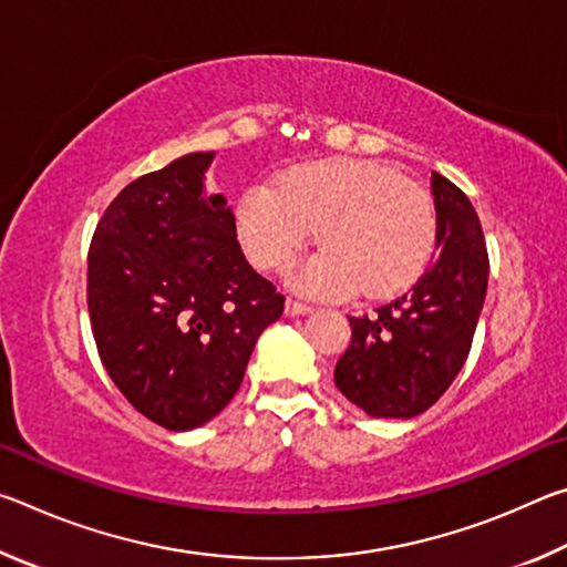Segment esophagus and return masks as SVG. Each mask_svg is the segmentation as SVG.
I'll list each match as a JSON object with an SVG mask.
<instances>
[{
	"label": "esophagus",
	"instance_id": "34e87169",
	"mask_svg": "<svg viewBox=\"0 0 567 567\" xmlns=\"http://www.w3.org/2000/svg\"><path fill=\"white\" fill-rule=\"evenodd\" d=\"M310 312H312L310 305H302V302H297V300H287L285 302V315H287V318H300V315H310Z\"/></svg>",
	"mask_w": 567,
	"mask_h": 567
}]
</instances>
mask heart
<instances>
[{"mask_svg":"<svg viewBox=\"0 0 567 567\" xmlns=\"http://www.w3.org/2000/svg\"><path fill=\"white\" fill-rule=\"evenodd\" d=\"M247 260L275 270L318 235L324 245L287 272L312 297L392 295L417 280L435 249L437 215L415 179L368 159H322L247 187L235 207Z\"/></svg>","mask_w":567,"mask_h":567,"instance_id":"1","label":"heart"}]
</instances>
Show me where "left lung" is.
I'll return each instance as SVG.
<instances>
[{
    "instance_id": "obj_1",
    "label": "left lung",
    "mask_w": 567,
    "mask_h": 567,
    "mask_svg": "<svg viewBox=\"0 0 567 567\" xmlns=\"http://www.w3.org/2000/svg\"><path fill=\"white\" fill-rule=\"evenodd\" d=\"M435 262L410 290L364 318L334 385L370 417H415L435 405L463 368L487 292V249L467 195L433 172Z\"/></svg>"
}]
</instances>
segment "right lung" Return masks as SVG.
<instances>
[{
  "mask_svg": "<svg viewBox=\"0 0 567 567\" xmlns=\"http://www.w3.org/2000/svg\"><path fill=\"white\" fill-rule=\"evenodd\" d=\"M215 152H189L130 182L92 237L87 305L102 364L157 425L185 433L243 385L285 297L237 243L233 207L207 192Z\"/></svg>",
  "mask_w": 567,
  "mask_h": 567,
  "instance_id": "1",
  "label": "right lung"
}]
</instances>
